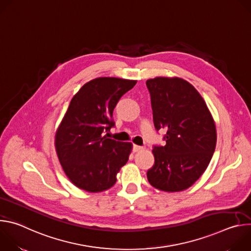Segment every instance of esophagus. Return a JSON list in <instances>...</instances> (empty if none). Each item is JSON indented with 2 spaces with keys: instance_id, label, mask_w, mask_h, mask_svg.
<instances>
[{
  "instance_id": "1",
  "label": "esophagus",
  "mask_w": 251,
  "mask_h": 251,
  "mask_svg": "<svg viewBox=\"0 0 251 251\" xmlns=\"http://www.w3.org/2000/svg\"><path fill=\"white\" fill-rule=\"evenodd\" d=\"M143 149V147L138 146V145H133V152H139Z\"/></svg>"
}]
</instances>
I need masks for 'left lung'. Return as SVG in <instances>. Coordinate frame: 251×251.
Masks as SVG:
<instances>
[{"instance_id":"left-lung-1","label":"left lung","mask_w":251,"mask_h":251,"mask_svg":"<svg viewBox=\"0 0 251 251\" xmlns=\"http://www.w3.org/2000/svg\"><path fill=\"white\" fill-rule=\"evenodd\" d=\"M157 131L165 129L166 145L154 146L149 183L164 192L190 188L207 168L217 144V130L207 106L188 81L156 77L146 81Z\"/></svg>"}]
</instances>
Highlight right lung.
Wrapping results in <instances>:
<instances>
[{"instance_id":"1","label":"right lung","mask_w":251,"mask_h":251,"mask_svg":"<svg viewBox=\"0 0 251 251\" xmlns=\"http://www.w3.org/2000/svg\"><path fill=\"white\" fill-rule=\"evenodd\" d=\"M136 80L99 77L71 99L55 134V149L67 177L77 188L97 193L111 188L132 144L109 138L113 110Z\"/></svg>"}]
</instances>
